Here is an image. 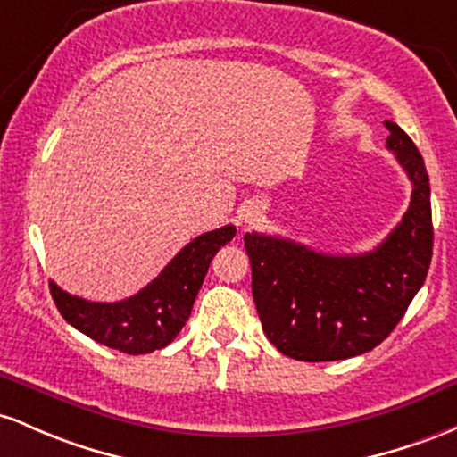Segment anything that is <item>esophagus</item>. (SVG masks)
Instances as JSON below:
<instances>
[{"mask_svg":"<svg viewBox=\"0 0 457 457\" xmlns=\"http://www.w3.org/2000/svg\"><path fill=\"white\" fill-rule=\"evenodd\" d=\"M239 218H242L244 224H254V222H259V220L263 218V207H261L259 203H248V204H245V207L242 209V215H239Z\"/></svg>","mask_w":457,"mask_h":457,"instance_id":"esophagus-1","label":"esophagus"}]
</instances>
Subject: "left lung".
Instances as JSON below:
<instances>
[{
  "mask_svg": "<svg viewBox=\"0 0 457 457\" xmlns=\"http://www.w3.org/2000/svg\"><path fill=\"white\" fill-rule=\"evenodd\" d=\"M386 146L412 183L402 222L371 253L324 254L271 235L245 233L253 295L265 337L285 356L328 362L386 339L421 289L432 261L429 177L419 148L393 120Z\"/></svg>",
  "mask_w": 457,
  "mask_h": 457,
  "instance_id": "8db88e82",
  "label": "left lung"
}]
</instances>
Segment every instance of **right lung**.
Returning a JSON list of instances; mask_svg holds the SVG:
<instances>
[{"instance_id":"1","label":"right lung","mask_w":457,"mask_h":457,"mask_svg":"<svg viewBox=\"0 0 457 457\" xmlns=\"http://www.w3.org/2000/svg\"><path fill=\"white\" fill-rule=\"evenodd\" d=\"M235 237V227L209 230L181 250L162 274L136 295L120 302H88L49 283L60 315L101 345L122 353L166 347L186 326L209 263Z\"/></svg>"}]
</instances>
